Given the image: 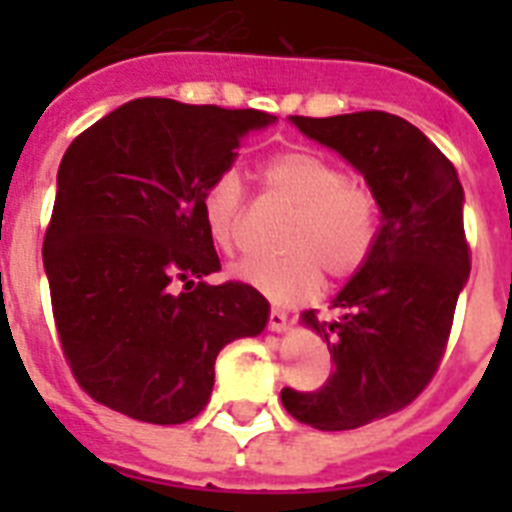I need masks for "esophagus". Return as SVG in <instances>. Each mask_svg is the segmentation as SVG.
<instances>
[{"mask_svg":"<svg viewBox=\"0 0 512 512\" xmlns=\"http://www.w3.org/2000/svg\"><path fill=\"white\" fill-rule=\"evenodd\" d=\"M268 329H271V332L287 329V313L279 311V308H271V313H268Z\"/></svg>","mask_w":512,"mask_h":512,"instance_id":"34e87169","label":"esophagus"}]
</instances>
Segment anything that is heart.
Listing matches in <instances>:
<instances>
[{
	"mask_svg": "<svg viewBox=\"0 0 512 512\" xmlns=\"http://www.w3.org/2000/svg\"><path fill=\"white\" fill-rule=\"evenodd\" d=\"M263 185L295 207L287 225V255L247 257L233 276L276 303L313 295L324 279H348L364 265L377 236V199L364 183L316 151H281L260 167ZM201 217L212 244L233 252L241 239L244 188L236 172H220L201 193Z\"/></svg>",
	"mask_w": 512,
	"mask_h": 512,
	"instance_id": "b5f03b06",
	"label": "heart"
}]
</instances>
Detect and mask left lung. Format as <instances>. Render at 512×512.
<instances>
[{"label":"left lung","instance_id":"8db88e82","mask_svg":"<svg viewBox=\"0 0 512 512\" xmlns=\"http://www.w3.org/2000/svg\"><path fill=\"white\" fill-rule=\"evenodd\" d=\"M292 122L345 156L382 212L372 252L335 300L342 319L303 313L327 340L335 372L316 390H281L295 420L353 430L401 412L436 377L470 276L465 196L454 164L401 116L356 111Z\"/></svg>","mask_w":512,"mask_h":512}]
</instances>
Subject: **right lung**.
Masks as SVG:
<instances>
[{"label": "right lung", "mask_w": 512, "mask_h": 512, "mask_svg": "<svg viewBox=\"0 0 512 512\" xmlns=\"http://www.w3.org/2000/svg\"><path fill=\"white\" fill-rule=\"evenodd\" d=\"M273 119L138 98L68 146L42 257L60 350L98 404L154 425L193 420L217 353L263 332L257 289L204 281L220 257L201 193L231 170L241 135Z\"/></svg>", "instance_id": "1"}]
</instances>
